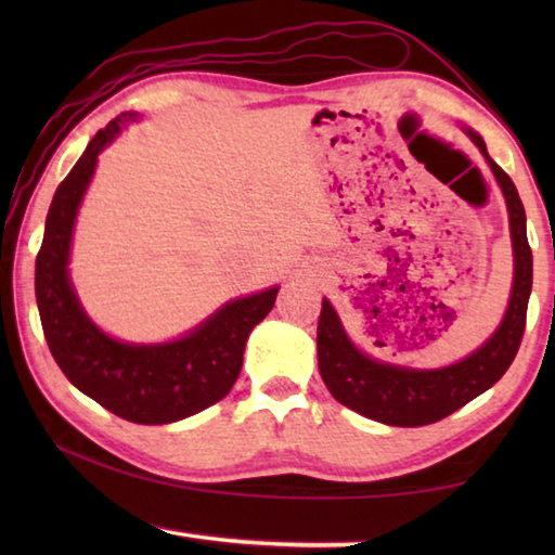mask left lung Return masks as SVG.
Here are the masks:
<instances>
[{"instance_id":"obj_1","label":"left lung","mask_w":555,"mask_h":555,"mask_svg":"<svg viewBox=\"0 0 555 555\" xmlns=\"http://www.w3.org/2000/svg\"><path fill=\"white\" fill-rule=\"evenodd\" d=\"M463 129L490 164L504 193L506 212H509L514 281L509 306L496 331L475 352L448 367H403V364L374 360L362 352L345 333L331 300L323 298L321 321H318V370L325 387L343 406L387 426H428L463 409L467 401L480 397L502 379L521 345L533 281V257L526 240V212L512 178L487 154L482 137L469 127Z\"/></svg>"}]
</instances>
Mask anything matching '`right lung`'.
<instances>
[{
	"instance_id": "right-lung-1",
	"label": "right lung",
	"mask_w": 555,
	"mask_h": 555,
	"mask_svg": "<svg viewBox=\"0 0 555 555\" xmlns=\"http://www.w3.org/2000/svg\"><path fill=\"white\" fill-rule=\"evenodd\" d=\"M137 119L139 112H121L100 129L55 191L36 257V304L53 360L73 387L131 424L162 426L228 397L251 327L274 308L279 286L228 300L208 321L168 343H125L92 323L68 274L75 218L100 152Z\"/></svg>"
}]
</instances>
